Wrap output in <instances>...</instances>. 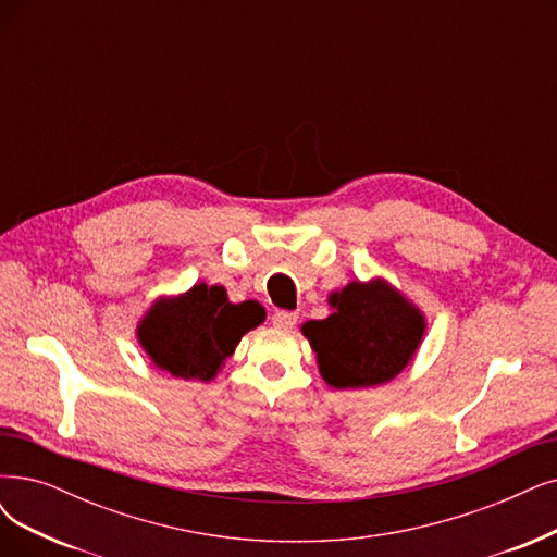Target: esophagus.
<instances>
[{"mask_svg": "<svg viewBox=\"0 0 557 557\" xmlns=\"http://www.w3.org/2000/svg\"><path fill=\"white\" fill-rule=\"evenodd\" d=\"M297 320H299V315L293 313V310H276L272 318L274 326H278V329H293L297 324Z\"/></svg>", "mask_w": 557, "mask_h": 557, "instance_id": "1", "label": "esophagus"}]
</instances>
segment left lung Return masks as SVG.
<instances>
[{"instance_id": "1", "label": "left lung", "mask_w": 557, "mask_h": 557, "mask_svg": "<svg viewBox=\"0 0 557 557\" xmlns=\"http://www.w3.org/2000/svg\"><path fill=\"white\" fill-rule=\"evenodd\" d=\"M329 306L333 313L308 320L301 333L333 388L388 384L411 363L428 329L422 310L384 278L351 281L329 295Z\"/></svg>"}]
</instances>
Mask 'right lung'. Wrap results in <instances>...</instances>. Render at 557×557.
Wrapping results in <instances>:
<instances>
[{
  "instance_id": "1",
  "label": "right lung",
  "mask_w": 557,
  "mask_h": 557,
  "mask_svg": "<svg viewBox=\"0 0 557 557\" xmlns=\"http://www.w3.org/2000/svg\"><path fill=\"white\" fill-rule=\"evenodd\" d=\"M264 308L228 301L224 285L196 283L177 297H160L137 326L148 359L175 380L210 382L247 331L262 324Z\"/></svg>"
}]
</instances>
